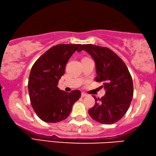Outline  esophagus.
Listing matches in <instances>:
<instances>
[{
	"instance_id": "obj_1",
	"label": "esophagus",
	"mask_w": 156,
	"mask_h": 156,
	"mask_svg": "<svg viewBox=\"0 0 156 156\" xmlns=\"http://www.w3.org/2000/svg\"><path fill=\"white\" fill-rule=\"evenodd\" d=\"M87 94L86 93H83V92H82L81 93V97H86Z\"/></svg>"
}]
</instances>
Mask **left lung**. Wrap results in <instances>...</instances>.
<instances>
[{"instance_id":"8db88e82","label":"left lung","mask_w":156,"mask_h":156,"mask_svg":"<svg viewBox=\"0 0 156 156\" xmlns=\"http://www.w3.org/2000/svg\"><path fill=\"white\" fill-rule=\"evenodd\" d=\"M88 52L96 65L95 81L103 82V97L96 98L95 105L88 110L92 119L102 124L111 125L123 116L129 108L133 94L132 78L124 62L110 48L83 44L77 51Z\"/></svg>"}]
</instances>
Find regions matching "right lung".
<instances>
[{
	"label": "right lung",
	"instance_id": "1",
	"mask_svg": "<svg viewBox=\"0 0 156 156\" xmlns=\"http://www.w3.org/2000/svg\"><path fill=\"white\" fill-rule=\"evenodd\" d=\"M81 44H57L49 48L34 63L30 72L28 89L30 101L38 117L46 122H57L69 116L81 92L61 90L59 80L66 64Z\"/></svg>",
	"mask_w": 156,
	"mask_h": 156
}]
</instances>
